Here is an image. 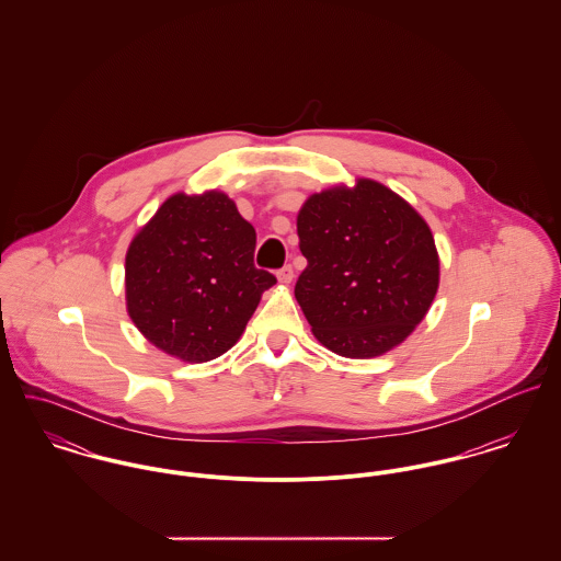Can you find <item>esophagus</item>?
Listing matches in <instances>:
<instances>
[{
    "mask_svg": "<svg viewBox=\"0 0 561 561\" xmlns=\"http://www.w3.org/2000/svg\"><path fill=\"white\" fill-rule=\"evenodd\" d=\"M276 278L283 283V285H289L294 280V267L291 265H285L276 272Z\"/></svg>",
    "mask_w": 561,
    "mask_h": 561,
    "instance_id": "34e87169",
    "label": "esophagus"
}]
</instances>
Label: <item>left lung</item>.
<instances>
[{"label": "left lung", "mask_w": 561, "mask_h": 561, "mask_svg": "<svg viewBox=\"0 0 561 561\" xmlns=\"http://www.w3.org/2000/svg\"><path fill=\"white\" fill-rule=\"evenodd\" d=\"M309 265L296 300L316 339L345 358L393 350L427 316L440 280L419 211L374 179L311 194L298 214Z\"/></svg>", "instance_id": "1"}]
</instances>
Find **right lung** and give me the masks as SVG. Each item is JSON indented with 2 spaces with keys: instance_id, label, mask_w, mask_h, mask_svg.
Returning a JSON list of instances; mask_svg holds the SVG:
<instances>
[{
  "instance_id": "1",
  "label": "right lung",
  "mask_w": 561,
  "mask_h": 561,
  "mask_svg": "<svg viewBox=\"0 0 561 561\" xmlns=\"http://www.w3.org/2000/svg\"><path fill=\"white\" fill-rule=\"evenodd\" d=\"M256 233L225 192H176L125 256V300L163 354L207 363L229 352L276 278L254 267Z\"/></svg>"
}]
</instances>
